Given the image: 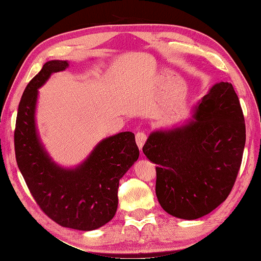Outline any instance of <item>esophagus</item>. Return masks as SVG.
<instances>
[{"label": "esophagus", "mask_w": 261, "mask_h": 261, "mask_svg": "<svg viewBox=\"0 0 261 261\" xmlns=\"http://www.w3.org/2000/svg\"><path fill=\"white\" fill-rule=\"evenodd\" d=\"M135 140H136V144H138V147L140 149H142L144 143L147 142V134L142 133V132H139V133L135 136Z\"/></svg>", "instance_id": "34e87169"}]
</instances>
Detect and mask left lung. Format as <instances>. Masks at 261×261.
Listing matches in <instances>:
<instances>
[{"mask_svg": "<svg viewBox=\"0 0 261 261\" xmlns=\"http://www.w3.org/2000/svg\"><path fill=\"white\" fill-rule=\"evenodd\" d=\"M189 125L154 132L143 152L157 164L156 195L171 216L194 220L230 194L245 145V121L229 82L205 95Z\"/></svg>", "mask_w": 261, "mask_h": 261, "instance_id": "obj_1", "label": "left lung"}]
</instances>
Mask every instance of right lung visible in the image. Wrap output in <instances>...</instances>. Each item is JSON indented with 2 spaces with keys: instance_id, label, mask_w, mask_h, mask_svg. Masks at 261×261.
Masks as SVG:
<instances>
[{
  "instance_id": "1",
  "label": "right lung",
  "mask_w": 261,
  "mask_h": 261,
  "mask_svg": "<svg viewBox=\"0 0 261 261\" xmlns=\"http://www.w3.org/2000/svg\"><path fill=\"white\" fill-rule=\"evenodd\" d=\"M68 66L50 61L32 79L18 107L15 128L17 165L36 204L58 225L93 230L114 217L119 180L139 158L132 132L103 140L75 170H64L50 161L35 132L34 111L38 88L54 72Z\"/></svg>"
}]
</instances>
